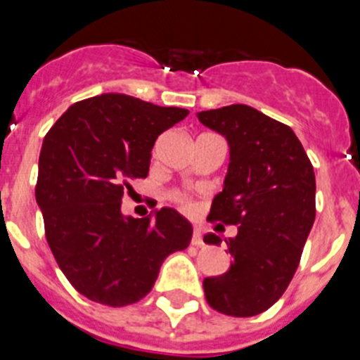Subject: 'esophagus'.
Instances as JSON below:
<instances>
[{
	"mask_svg": "<svg viewBox=\"0 0 360 360\" xmlns=\"http://www.w3.org/2000/svg\"><path fill=\"white\" fill-rule=\"evenodd\" d=\"M191 244L197 245V248H200L203 244V238H202V230L198 226H195L193 230V237H191Z\"/></svg>",
	"mask_w": 360,
	"mask_h": 360,
	"instance_id": "esophagus-1",
	"label": "esophagus"
}]
</instances>
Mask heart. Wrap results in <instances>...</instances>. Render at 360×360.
Segmentation results:
<instances>
[{"label":"heart","instance_id":"b5f03b06","mask_svg":"<svg viewBox=\"0 0 360 360\" xmlns=\"http://www.w3.org/2000/svg\"><path fill=\"white\" fill-rule=\"evenodd\" d=\"M177 200H179L181 203H186V198H184V197H177Z\"/></svg>","mask_w":360,"mask_h":360}]
</instances>
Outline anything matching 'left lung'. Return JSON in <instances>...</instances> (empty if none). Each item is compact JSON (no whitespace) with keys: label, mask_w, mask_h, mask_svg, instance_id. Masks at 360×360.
Segmentation results:
<instances>
[{"label":"left lung","mask_w":360,"mask_h":360,"mask_svg":"<svg viewBox=\"0 0 360 360\" xmlns=\"http://www.w3.org/2000/svg\"><path fill=\"white\" fill-rule=\"evenodd\" d=\"M228 141L223 191L207 219L237 224L228 238L226 274L203 278L207 303L219 314L252 317L288 289L315 221V174L291 127L245 104L197 112ZM219 226V224H217ZM207 244L221 237L207 233Z\"/></svg>","instance_id":"left-lung-1"}]
</instances>
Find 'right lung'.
<instances>
[{"instance_id":"add662e5","label":"right lung","mask_w":360,"mask_h":360,"mask_svg":"<svg viewBox=\"0 0 360 360\" xmlns=\"http://www.w3.org/2000/svg\"><path fill=\"white\" fill-rule=\"evenodd\" d=\"M125 94L79 101L43 139L36 202L57 264L79 294L108 307L143 300L193 226L170 207L123 216L130 179L146 177L162 132L188 116Z\"/></svg>"}]
</instances>
